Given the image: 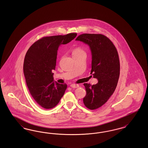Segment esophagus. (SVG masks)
I'll return each mask as SVG.
<instances>
[{
	"label": "esophagus",
	"instance_id": "1",
	"mask_svg": "<svg viewBox=\"0 0 148 148\" xmlns=\"http://www.w3.org/2000/svg\"><path fill=\"white\" fill-rule=\"evenodd\" d=\"M71 87L73 88H77L79 87V85L77 84H71Z\"/></svg>",
	"mask_w": 148,
	"mask_h": 148
}]
</instances>
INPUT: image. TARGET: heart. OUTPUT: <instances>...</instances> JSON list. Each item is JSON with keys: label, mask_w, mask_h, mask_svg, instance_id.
Here are the masks:
<instances>
[{"label": "heart", "mask_w": 148, "mask_h": 148, "mask_svg": "<svg viewBox=\"0 0 148 148\" xmlns=\"http://www.w3.org/2000/svg\"><path fill=\"white\" fill-rule=\"evenodd\" d=\"M71 53H72L73 57L77 56H79L82 54H85L84 50L80 47H77V48L73 49L71 51Z\"/></svg>", "instance_id": "obj_1"}]
</instances>
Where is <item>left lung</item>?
Segmentation results:
<instances>
[{
	"mask_svg": "<svg viewBox=\"0 0 148 148\" xmlns=\"http://www.w3.org/2000/svg\"><path fill=\"white\" fill-rule=\"evenodd\" d=\"M75 40L87 44L91 51L90 74L98 82L92 85L84 84L86 94L83 103L88 109L94 110L104 105L116 89L120 74L118 53L111 40L102 34H83Z\"/></svg>",
	"mask_w": 148,
	"mask_h": 148,
	"instance_id": "obj_1",
	"label": "left lung"
}]
</instances>
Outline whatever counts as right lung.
<instances>
[{"mask_svg": "<svg viewBox=\"0 0 148 148\" xmlns=\"http://www.w3.org/2000/svg\"><path fill=\"white\" fill-rule=\"evenodd\" d=\"M77 33L44 37L27 51L23 71L29 90L35 101L43 108L51 109L59 103L67 88L66 84L53 81L57 51L61 44L73 40Z\"/></svg>", "mask_w": 148, "mask_h": 148, "instance_id": "add662e5", "label": "right lung"}]
</instances>
